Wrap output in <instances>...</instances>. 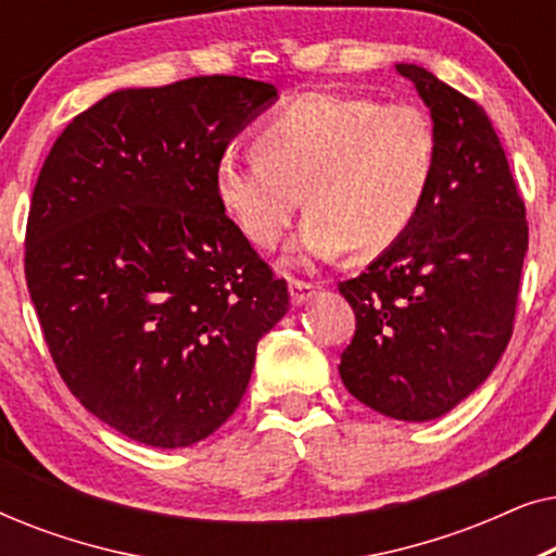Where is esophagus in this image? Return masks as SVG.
<instances>
[{"instance_id": "1", "label": "esophagus", "mask_w": 556, "mask_h": 556, "mask_svg": "<svg viewBox=\"0 0 556 556\" xmlns=\"http://www.w3.org/2000/svg\"><path fill=\"white\" fill-rule=\"evenodd\" d=\"M288 291H291L293 306H303V303H306L311 295L316 293V286L314 283H306V280L291 278V280H288Z\"/></svg>"}]
</instances>
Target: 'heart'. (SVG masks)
I'll use <instances>...</instances> for the list:
<instances>
[{
	"instance_id": "obj_1",
	"label": "heart",
	"mask_w": 556,
	"mask_h": 556,
	"mask_svg": "<svg viewBox=\"0 0 556 556\" xmlns=\"http://www.w3.org/2000/svg\"><path fill=\"white\" fill-rule=\"evenodd\" d=\"M257 154L227 151L215 197L255 248H276L306 194L308 217L288 263L333 261L349 248L375 257L415 225L438 169V131L415 103L306 93L261 126Z\"/></svg>"
}]
</instances>
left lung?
Listing matches in <instances>:
<instances>
[{"label":"left lung","mask_w":556,"mask_h":556,"mask_svg":"<svg viewBox=\"0 0 556 556\" xmlns=\"http://www.w3.org/2000/svg\"><path fill=\"white\" fill-rule=\"evenodd\" d=\"M397 71L430 109L438 169L405 238L339 283L356 316L339 375L367 407L425 422L466 400L506 352L529 225L481 105L420 65Z\"/></svg>","instance_id":"obj_1"}]
</instances>
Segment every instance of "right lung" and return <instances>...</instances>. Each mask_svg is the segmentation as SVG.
<instances>
[{
    "label": "right lung",
    "mask_w": 556,
    "mask_h": 556,
    "mask_svg": "<svg viewBox=\"0 0 556 556\" xmlns=\"http://www.w3.org/2000/svg\"><path fill=\"white\" fill-rule=\"evenodd\" d=\"M276 98L238 75L116 90L65 126L37 177L25 276L45 344L80 405L136 443L212 435L286 316V280L212 181Z\"/></svg>",
    "instance_id": "1"
}]
</instances>
